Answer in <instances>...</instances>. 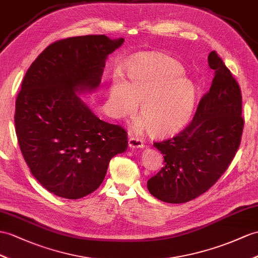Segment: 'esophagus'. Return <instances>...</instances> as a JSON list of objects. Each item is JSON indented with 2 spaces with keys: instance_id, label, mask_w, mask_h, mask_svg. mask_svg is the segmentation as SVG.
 <instances>
[{
  "instance_id": "1",
  "label": "esophagus",
  "mask_w": 258,
  "mask_h": 258,
  "mask_svg": "<svg viewBox=\"0 0 258 258\" xmlns=\"http://www.w3.org/2000/svg\"><path fill=\"white\" fill-rule=\"evenodd\" d=\"M128 147L130 149H139L143 147V141L141 139H138V138H129L128 140Z\"/></svg>"
}]
</instances>
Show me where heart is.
Wrapping results in <instances>:
<instances>
[{
    "mask_svg": "<svg viewBox=\"0 0 258 258\" xmlns=\"http://www.w3.org/2000/svg\"><path fill=\"white\" fill-rule=\"evenodd\" d=\"M129 82L115 74L108 109L117 119L134 116L140 103V119L133 130L149 129L153 137L176 134L189 120L196 105L197 89L184 75L179 62L161 53H144L128 66Z\"/></svg>",
    "mask_w": 258,
    "mask_h": 258,
    "instance_id": "1",
    "label": "heart"
}]
</instances>
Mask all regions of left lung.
Here are the masks:
<instances>
[{"label": "left lung", "mask_w": 258, "mask_h": 258, "mask_svg": "<svg viewBox=\"0 0 258 258\" xmlns=\"http://www.w3.org/2000/svg\"><path fill=\"white\" fill-rule=\"evenodd\" d=\"M215 78L200 99L192 121L171 139L154 142L164 166L148 180L152 196L168 204L199 197L227 171L240 147L244 127L240 86L216 51L208 55Z\"/></svg>", "instance_id": "left-lung-1"}]
</instances>
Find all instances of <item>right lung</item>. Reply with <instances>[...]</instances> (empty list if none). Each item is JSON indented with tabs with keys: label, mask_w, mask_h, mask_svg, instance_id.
Instances as JSON below:
<instances>
[{
	"label": "right lung",
	"mask_w": 258,
	"mask_h": 258,
	"mask_svg": "<svg viewBox=\"0 0 258 258\" xmlns=\"http://www.w3.org/2000/svg\"><path fill=\"white\" fill-rule=\"evenodd\" d=\"M124 39L105 35L55 41L37 56L16 98L15 131L34 177L50 192L79 199L103 183L127 133L94 114L77 93L95 91L107 56Z\"/></svg>",
	"instance_id": "1"
}]
</instances>
